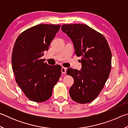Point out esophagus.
Masks as SVG:
<instances>
[{"instance_id":"34e87169","label":"esophagus","mask_w":128,"mask_h":128,"mask_svg":"<svg viewBox=\"0 0 128 128\" xmlns=\"http://www.w3.org/2000/svg\"><path fill=\"white\" fill-rule=\"evenodd\" d=\"M66 68H65V67H62V74H66Z\"/></svg>"}]
</instances>
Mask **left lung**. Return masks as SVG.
<instances>
[{"instance_id": "8db88e82", "label": "left lung", "mask_w": 128, "mask_h": 128, "mask_svg": "<svg viewBox=\"0 0 128 128\" xmlns=\"http://www.w3.org/2000/svg\"><path fill=\"white\" fill-rule=\"evenodd\" d=\"M62 30L72 40L76 55L81 56V70H66L74 79L69 95L77 103H90L98 96L109 77L111 50L104 36L88 25L64 24Z\"/></svg>"}]
</instances>
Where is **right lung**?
I'll use <instances>...</instances> for the list:
<instances>
[{
    "label": "right lung",
    "instance_id": "right-lung-1",
    "mask_svg": "<svg viewBox=\"0 0 128 128\" xmlns=\"http://www.w3.org/2000/svg\"><path fill=\"white\" fill-rule=\"evenodd\" d=\"M60 28V25L34 26L21 33L14 43L12 65L15 80L26 96L33 102L48 100L61 76V66H49L41 59Z\"/></svg>",
    "mask_w": 128,
    "mask_h": 128
}]
</instances>
